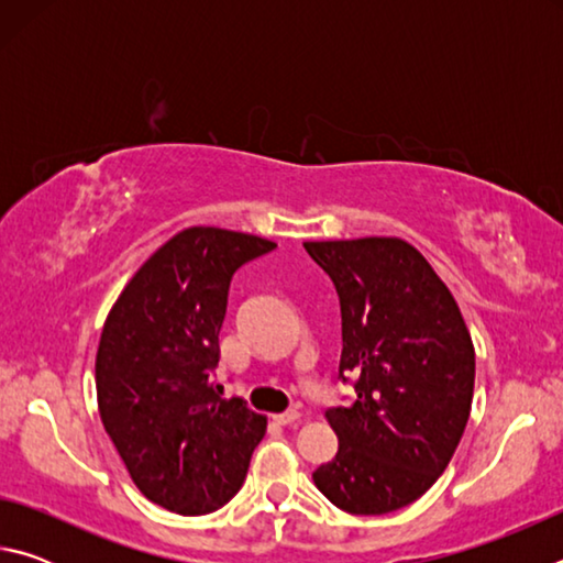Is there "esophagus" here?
<instances>
[{"mask_svg":"<svg viewBox=\"0 0 563 563\" xmlns=\"http://www.w3.org/2000/svg\"><path fill=\"white\" fill-rule=\"evenodd\" d=\"M273 419H275V422H278V424H295V422H298V419H300V412H298V409H288V412L275 415Z\"/></svg>","mask_w":563,"mask_h":563,"instance_id":"obj_1","label":"esophagus"}]
</instances>
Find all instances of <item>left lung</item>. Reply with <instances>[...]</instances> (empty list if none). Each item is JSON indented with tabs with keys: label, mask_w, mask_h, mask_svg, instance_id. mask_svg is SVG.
<instances>
[{
	"label": "left lung",
	"mask_w": 563,
	"mask_h": 563,
	"mask_svg": "<svg viewBox=\"0 0 563 563\" xmlns=\"http://www.w3.org/2000/svg\"><path fill=\"white\" fill-rule=\"evenodd\" d=\"M335 283L340 379L355 399L330 407L338 454L312 472L338 509L362 517L417 501L460 444L474 395V345L460 305L402 238L312 241Z\"/></svg>",
	"instance_id": "1"
}]
</instances>
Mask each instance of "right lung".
Listing matches in <instances>:
<instances>
[{
	"label": "right lung",
	"mask_w": 563,
	"mask_h": 563,
	"mask_svg": "<svg viewBox=\"0 0 563 563\" xmlns=\"http://www.w3.org/2000/svg\"><path fill=\"white\" fill-rule=\"evenodd\" d=\"M273 241L225 228L176 233L113 302L97 350L103 430L148 501L201 517L231 501L268 419L213 383L228 288Z\"/></svg>",
	"instance_id": "add662e5"
}]
</instances>
